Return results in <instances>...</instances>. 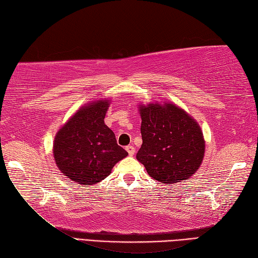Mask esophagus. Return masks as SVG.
<instances>
[{
  "instance_id": "esophagus-1",
  "label": "esophagus",
  "mask_w": 258,
  "mask_h": 258,
  "mask_svg": "<svg viewBox=\"0 0 258 258\" xmlns=\"http://www.w3.org/2000/svg\"><path fill=\"white\" fill-rule=\"evenodd\" d=\"M126 151H127L128 154L132 156V155H134V153H135V147L133 145H128V146H126Z\"/></svg>"
}]
</instances>
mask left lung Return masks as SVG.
Returning <instances> with one entry per match:
<instances>
[{
  "label": "left lung",
  "instance_id": "left-lung-1",
  "mask_svg": "<svg viewBox=\"0 0 258 258\" xmlns=\"http://www.w3.org/2000/svg\"><path fill=\"white\" fill-rule=\"evenodd\" d=\"M143 144L136 158L150 176L174 184L191 176L204 157L205 142L201 127L183 109L152 103L141 106Z\"/></svg>",
  "mask_w": 258,
  "mask_h": 258
}]
</instances>
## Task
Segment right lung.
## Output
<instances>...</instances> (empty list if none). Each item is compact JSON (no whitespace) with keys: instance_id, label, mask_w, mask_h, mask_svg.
<instances>
[{"instance_id":"1","label":"right lung","mask_w":258,"mask_h":258,"mask_svg":"<svg viewBox=\"0 0 258 258\" xmlns=\"http://www.w3.org/2000/svg\"><path fill=\"white\" fill-rule=\"evenodd\" d=\"M108 101L82 107L58 131L53 145L56 165L65 176L81 185L107 177L118 161L128 155L104 123Z\"/></svg>"}]
</instances>
